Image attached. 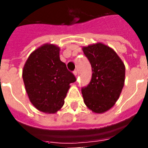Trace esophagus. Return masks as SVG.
<instances>
[{"label": "esophagus", "instance_id": "1", "mask_svg": "<svg viewBox=\"0 0 148 148\" xmlns=\"http://www.w3.org/2000/svg\"><path fill=\"white\" fill-rule=\"evenodd\" d=\"M74 74L75 75V76H77V70H75V71H74Z\"/></svg>", "mask_w": 148, "mask_h": 148}]
</instances>
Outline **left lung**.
<instances>
[{
  "label": "left lung",
  "mask_w": 148,
  "mask_h": 148,
  "mask_svg": "<svg viewBox=\"0 0 148 148\" xmlns=\"http://www.w3.org/2000/svg\"><path fill=\"white\" fill-rule=\"evenodd\" d=\"M83 52L92 67V77L82 88L86 106L96 113L111 109L124 87L125 67L116 53L108 46L97 43L84 47Z\"/></svg>",
  "instance_id": "left-lung-1"
}]
</instances>
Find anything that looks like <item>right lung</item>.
I'll list each match as a JSON object with an SVG mask.
<instances>
[{
    "mask_svg": "<svg viewBox=\"0 0 148 148\" xmlns=\"http://www.w3.org/2000/svg\"><path fill=\"white\" fill-rule=\"evenodd\" d=\"M23 79L32 104L39 111L54 113L62 107L70 84L76 77L60 60L59 47L45 44L28 57Z\"/></svg>",
    "mask_w": 148,
    "mask_h": 148,
    "instance_id": "add662e5",
    "label": "right lung"
}]
</instances>
